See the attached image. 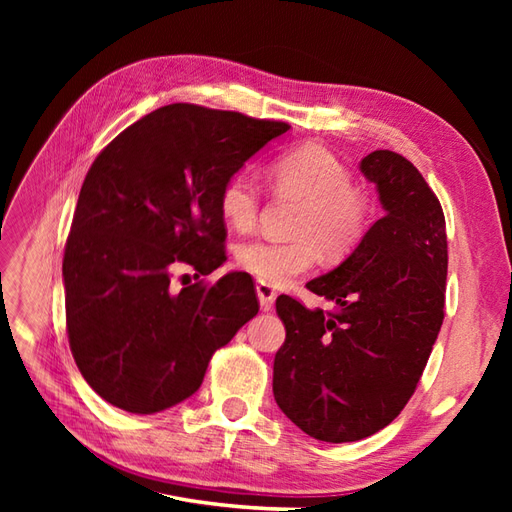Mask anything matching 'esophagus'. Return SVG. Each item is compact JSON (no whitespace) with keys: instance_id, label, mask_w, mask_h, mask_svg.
<instances>
[{"instance_id":"obj_1","label":"esophagus","mask_w":512,"mask_h":512,"mask_svg":"<svg viewBox=\"0 0 512 512\" xmlns=\"http://www.w3.org/2000/svg\"><path fill=\"white\" fill-rule=\"evenodd\" d=\"M256 294H258L260 307L265 309V312H269V309H273V303H275V297H277L275 290H273V286L258 282V284H256Z\"/></svg>"}]
</instances>
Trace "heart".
<instances>
[{
	"label": "heart",
	"instance_id": "b5f03b06",
	"mask_svg": "<svg viewBox=\"0 0 512 512\" xmlns=\"http://www.w3.org/2000/svg\"><path fill=\"white\" fill-rule=\"evenodd\" d=\"M277 190L305 200L292 241L254 239L241 243L237 265L269 286L288 284L316 265L320 250L329 258H344L365 237L371 205L354 188L352 173L333 151L318 143L284 151L271 164ZM260 207L258 181L239 170L220 190V213L235 230H250Z\"/></svg>",
	"mask_w": 512,
	"mask_h": 512
}]
</instances>
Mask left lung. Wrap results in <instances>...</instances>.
Returning <instances> with one entry per match:
<instances>
[{
    "label": "left lung",
    "mask_w": 512,
    "mask_h": 512,
    "mask_svg": "<svg viewBox=\"0 0 512 512\" xmlns=\"http://www.w3.org/2000/svg\"><path fill=\"white\" fill-rule=\"evenodd\" d=\"M384 218L307 288L335 305L307 309L280 294L286 342L273 361L277 406L307 436L356 442L404 410L444 320L446 224L416 166L389 149L359 164Z\"/></svg>",
    "instance_id": "8db88e82"
}]
</instances>
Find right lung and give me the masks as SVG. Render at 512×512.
<instances>
[{"label":"right lung","instance_id":"obj_1","mask_svg":"<svg viewBox=\"0 0 512 512\" xmlns=\"http://www.w3.org/2000/svg\"><path fill=\"white\" fill-rule=\"evenodd\" d=\"M282 121L168 104L132 123L91 164L64 254L68 342L108 404L153 414L203 384L213 352L258 314L250 277L170 288L181 265H224L220 190ZM196 275V277H198Z\"/></svg>","mask_w":512,"mask_h":512}]
</instances>
